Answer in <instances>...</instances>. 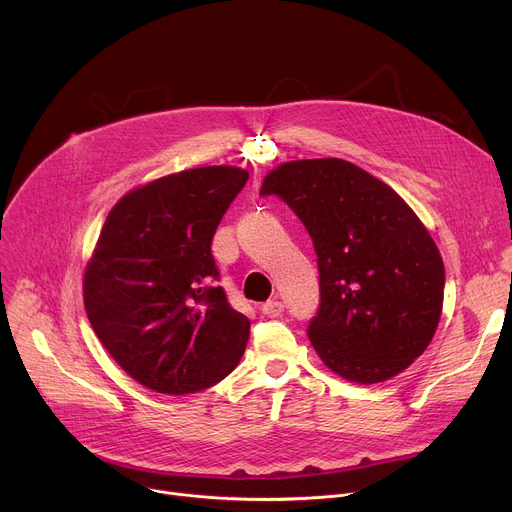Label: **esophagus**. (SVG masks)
Listing matches in <instances>:
<instances>
[{
	"instance_id": "1",
	"label": "esophagus",
	"mask_w": 512,
	"mask_h": 512,
	"mask_svg": "<svg viewBox=\"0 0 512 512\" xmlns=\"http://www.w3.org/2000/svg\"><path fill=\"white\" fill-rule=\"evenodd\" d=\"M263 314L269 318H279L283 314V304L279 300H269L267 304H263Z\"/></svg>"
}]
</instances>
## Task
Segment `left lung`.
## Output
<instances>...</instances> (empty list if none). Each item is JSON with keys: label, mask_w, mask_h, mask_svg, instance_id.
<instances>
[{"label": "left lung", "mask_w": 512, "mask_h": 512, "mask_svg": "<svg viewBox=\"0 0 512 512\" xmlns=\"http://www.w3.org/2000/svg\"><path fill=\"white\" fill-rule=\"evenodd\" d=\"M261 194L279 196L314 241L320 308L308 336L326 367L360 385L405 371L437 330L446 285L442 255L409 204L338 158L281 164Z\"/></svg>", "instance_id": "obj_1"}]
</instances>
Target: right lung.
Here are the masks:
<instances>
[{
  "label": "right lung",
  "mask_w": 512,
  "mask_h": 512,
  "mask_svg": "<svg viewBox=\"0 0 512 512\" xmlns=\"http://www.w3.org/2000/svg\"><path fill=\"white\" fill-rule=\"evenodd\" d=\"M247 170L204 166L127 192L107 214L85 269L87 318L139 385L188 395L239 364L251 322L210 285V243Z\"/></svg>",
  "instance_id": "right-lung-1"
}]
</instances>
